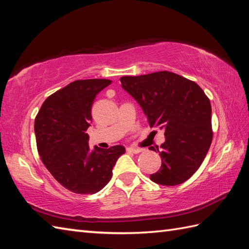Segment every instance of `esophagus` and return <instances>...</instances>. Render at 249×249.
<instances>
[{
  "mask_svg": "<svg viewBox=\"0 0 249 249\" xmlns=\"http://www.w3.org/2000/svg\"><path fill=\"white\" fill-rule=\"evenodd\" d=\"M127 151H128V152H131V153H134V154H138V153H140L142 150H141V149H137V147L129 146V147H127Z\"/></svg>",
  "mask_w": 249,
  "mask_h": 249,
  "instance_id": "obj_1",
  "label": "esophagus"
}]
</instances>
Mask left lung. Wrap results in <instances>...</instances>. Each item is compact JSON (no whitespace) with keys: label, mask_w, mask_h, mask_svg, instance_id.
I'll return each mask as SVG.
<instances>
[{"label":"left lung","mask_w":249,"mask_h":249,"mask_svg":"<svg viewBox=\"0 0 249 249\" xmlns=\"http://www.w3.org/2000/svg\"><path fill=\"white\" fill-rule=\"evenodd\" d=\"M146 115L151 127L165 130L157 147L161 167L151 181L174 186L198 170L212 143V108L197 83L167 71L120 79ZM156 152V150H155Z\"/></svg>","instance_id":"8db88e82"}]
</instances>
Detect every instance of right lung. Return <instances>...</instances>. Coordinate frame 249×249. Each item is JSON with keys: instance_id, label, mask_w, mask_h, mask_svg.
I'll return each mask as SVG.
<instances>
[{"instance_id": "1", "label": "right lung", "mask_w": 249, "mask_h": 249, "mask_svg": "<svg viewBox=\"0 0 249 249\" xmlns=\"http://www.w3.org/2000/svg\"><path fill=\"white\" fill-rule=\"evenodd\" d=\"M109 84L107 79L73 81L50 95L36 115L34 130L41 161L63 187L75 194L102 190L125 153L123 145L105 150L89 146L92 105Z\"/></svg>"}]
</instances>
